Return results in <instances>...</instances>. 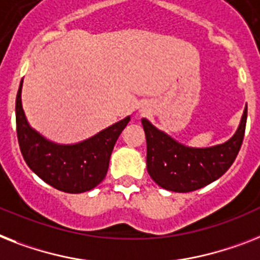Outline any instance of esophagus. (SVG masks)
Listing matches in <instances>:
<instances>
[{
    "instance_id": "esophagus-1",
    "label": "esophagus",
    "mask_w": 260,
    "mask_h": 260,
    "mask_svg": "<svg viewBox=\"0 0 260 260\" xmlns=\"http://www.w3.org/2000/svg\"><path fill=\"white\" fill-rule=\"evenodd\" d=\"M141 111H143V109H141ZM143 112H144V111H143Z\"/></svg>"
}]
</instances>
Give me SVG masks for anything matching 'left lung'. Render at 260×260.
<instances>
[{
	"mask_svg": "<svg viewBox=\"0 0 260 260\" xmlns=\"http://www.w3.org/2000/svg\"><path fill=\"white\" fill-rule=\"evenodd\" d=\"M247 121V105L239 126L221 144L196 148L175 140L147 119H141L147 139V171L156 184L174 192L203 188L227 172L238 156Z\"/></svg>",
	"mask_w": 260,
	"mask_h": 260,
	"instance_id": "left-lung-1",
	"label": "left lung"
}]
</instances>
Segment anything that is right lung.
Segmentation results:
<instances>
[{
  "label": "right lung",
  "mask_w": 260,
  "mask_h": 260,
  "mask_svg": "<svg viewBox=\"0 0 260 260\" xmlns=\"http://www.w3.org/2000/svg\"><path fill=\"white\" fill-rule=\"evenodd\" d=\"M22 82L17 92L16 124L21 153L27 167L54 188L68 193L93 189L104 180L112 151L131 116L112 124L99 134L73 144L46 139L29 124L22 108Z\"/></svg>",
  "instance_id": "1"
}]
</instances>
